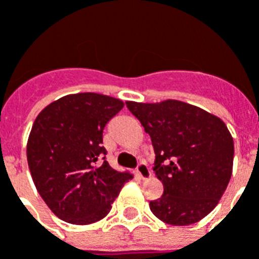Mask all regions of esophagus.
<instances>
[{
    "instance_id": "esophagus-1",
    "label": "esophagus",
    "mask_w": 259,
    "mask_h": 259,
    "mask_svg": "<svg viewBox=\"0 0 259 259\" xmlns=\"http://www.w3.org/2000/svg\"><path fill=\"white\" fill-rule=\"evenodd\" d=\"M136 174H137V178L140 180H147L151 178V169L148 168V165L144 162L139 163V166L136 169Z\"/></svg>"
}]
</instances>
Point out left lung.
<instances>
[{
  "label": "left lung",
  "mask_w": 259,
  "mask_h": 259,
  "mask_svg": "<svg viewBox=\"0 0 259 259\" xmlns=\"http://www.w3.org/2000/svg\"><path fill=\"white\" fill-rule=\"evenodd\" d=\"M150 135L163 194L150 202L162 222L186 226L218 205L233 170V137L222 119L178 101H126Z\"/></svg>",
  "instance_id": "8db88e82"
}]
</instances>
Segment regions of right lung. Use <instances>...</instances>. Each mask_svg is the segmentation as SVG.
<instances>
[{"mask_svg":"<svg viewBox=\"0 0 259 259\" xmlns=\"http://www.w3.org/2000/svg\"><path fill=\"white\" fill-rule=\"evenodd\" d=\"M123 105L119 98L79 93L51 102L37 115L27 140V163L38 194L65 222L101 221L133 178L104 161L102 130Z\"/></svg>","mask_w":259,"mask_h":259,"instance_id":"obj_1","label":"right lung"}]
</instances>
